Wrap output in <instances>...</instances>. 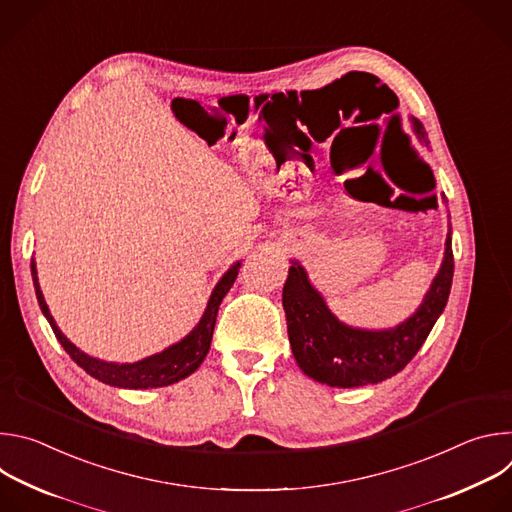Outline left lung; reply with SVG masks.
Wrapping results in <instances>:
<instances>
[{"mask_svg": "<svg viewBox=\"0 0 512 512\" xmlns=\"http://www.w3.org/2000/svg\"><path fill=\"white\" fill-rule=\"evenodd\" d=\"M411 129L421 145H429L419 119ZM446 202V198H444ZM454 277L452 227L440 271L433 277L419 308L393 328L367 330L348 326L334 316L324 296L312 285L300 261H291L283 285V310L287 336L298 367L314 381L350 389L391 379L417 354L433 324L442 316Z\"/></svg>", "mask_w": 512, "mask_h": 512, "instance_id": "left-lung-1", "label": "left lung"}]
</instances>
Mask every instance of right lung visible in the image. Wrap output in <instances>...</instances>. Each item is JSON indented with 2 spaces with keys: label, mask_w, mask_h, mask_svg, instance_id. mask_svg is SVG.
<instances>
[{
  "label": "right lung",
  "mask_w": 512,
  "mask_h": 512,
  "mask_svg": "<svg viewBox=\"0 0 512 512\" xmlns=\"http://www.w3.org/2000/svg\"><path fill=\"white\" fill-rule=\"evenodd\" d=\"M32 281H34V289H36V298L40 304V310L44 314V318L48 320V324L52 326L54 336L58 338V342L62 344V348L68 352V356L75 360L79 367L91 375L93 379L111 385V387H119V389H154V387H168L174 385L182 379H186L188 375H192L204 360V356L208 354L210 342H212V332H214V324H216V314H218V306H221L223 298L227 296V291L233 287L237 275H239V267L241 261H235L229 271L218 279V283L214 285L212 294L208 298V304L204 308L202 318L198 320V324L176 344L164 348L162 352H156L152 356H145L137 362H109V360H101L95 356H89L87 352H83L81 348H77L72 344L56 326L46 300L42 296V289L38 283V271H36V261L32 259Z\"/></svg>",
  "instance_id": "add662e5"
}]
</instances>
